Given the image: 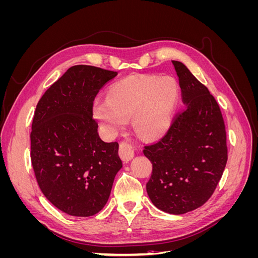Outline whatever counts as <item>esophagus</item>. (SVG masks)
I'll list each match as a JSON object with an SVG mask.
<instances>
[{"mask_svg": "<svg viewBox=\"0 0 258 258\" xmlns=\"http://www.w3.org/2000/svg\"><path fill=\"white\" fill-rule=\"evenodd\" d=\"M119 156L124 162H128L129 160H131L135 156L134 146L129 144L128 142H121L119 144Z\"/></svg>", "mask_w": 258, "mask_h": 258, "instance_id": "obj_1", "label": "esophagus"}]
</instances>
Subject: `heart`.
Returning a JSON list of instances; mask_svg holds the SVG:
<instances>
[{"label":"heart","mask_w":258,"mask_h":258,"mask_svg":"<svg viewBox=\"0 0 258 258\" xmlns=\"http://www.w3.org/2000/svg\"><path fill=\"white\" fill-rule=\"evenodd\" d=\"M178 99L172 76H129L113 84L106 98L93 103V116L108 135L120 130L130 118L146 138H159L170 129Z\"/></svg>","instance_id":"obj_1"}]
</instances>
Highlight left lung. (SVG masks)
<instances>
[{"instance_id":"obj_1","label":"left lung","mask_w":258,"mask_h":258,"mask_svg":"<svg viewBox=\"0 0 258 258\" xmlns=\"http://www.w3.org/2000/svg\"><path fill=\"white\" fill-rule=\"evenodd\" d=\"M184 111L158 142L144 146L153 165L146 191L155 207L184 214L212 196L227 162L225 123L216 100L182 62L172 61Z\"/></svg>"}]
</instances>
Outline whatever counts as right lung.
I'll return each instance as SVG.
<instances>
[{"label": "right lung", "instance_id": "1", "mask_svg": "<svg viewBox=\"0 0 258 258\" xmlns=\"http://www.w3.org/2000/svg\"><path fill=\"white\" fill-rule=\"evenodd\" d=\"M117 72L74 66L45 91L31 131V162L44 196L72 216L103 209L122 163L118 143H106L92 118L99 90Z\"/></svg>", "mask_w": 258, "mask_h": 258}]
</instances>
